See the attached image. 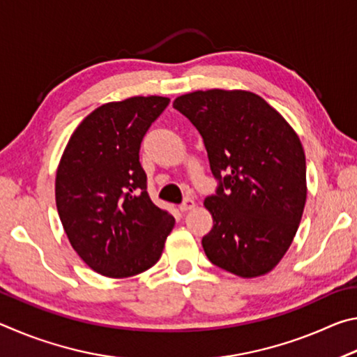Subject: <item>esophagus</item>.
I'll return each mask as SVG.
<instances>
[{
    "mask_svg": "<svg viewBox=\"0 0 357 357\" xmlns=\"http://www.w3.org/2000/svg\"><path fill=\"white\" fill-rule=\"evenodd\" d=\"M195 208V202L192 200V198H185V200L179 204V209L183 211V213H185V211H190Z\"/></svg>",
    "mask_w": 357,
    "mask_h": 357,
    "instance_id": "esophagus-1",
    "label": "esophagus"
}]
</instances>
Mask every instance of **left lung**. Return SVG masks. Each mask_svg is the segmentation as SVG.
I'll return each mask as SVG.
<instances>
[{
	"label": "left lung",
	"instance_id": "8db88e82",
	"mask_svg": "<svg viewBox=\"0 0 357 357\" xmlns=\"http://www.w3.org/2000/svg\"><path fill=\"white\" fill-rule=\"evenodd\" d=\"M173 107L200 132L217 181L215 193L204 198L214 219L204 253L239 277L269 273L291 245L305 204L299 137L249 91H195Z\"/></svg>",
	"mask_w": 357,
	"mask_h": 357
}]
</instances>
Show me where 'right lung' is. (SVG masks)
<instances>
[{"mask_svg":"<svg viewBox=\"0 0 357 357\" xmlns=\"http://www.w3.org/2000/svg\"><path fill=\"white\" fill-rule=\"evenodd\" d=\"M170 99L110 102L72 134L56 172V208L74 250L96 273L130 277L159 261L174 217L148 193L140 146Z\"/></svg>","mask_w":357,"mask_h":357,"instance_id":"1","label":"right lung"}]
</instances>
